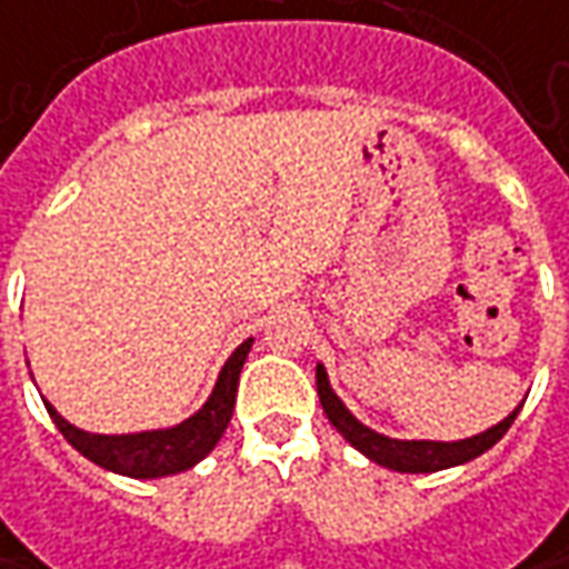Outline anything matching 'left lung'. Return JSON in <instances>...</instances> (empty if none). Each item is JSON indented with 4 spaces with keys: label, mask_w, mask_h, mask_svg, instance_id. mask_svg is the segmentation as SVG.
<instances>
[{
    "label": "left lung",
    "mask_w": 569,
    "mask_h": 569,
    "mask_svg": "<svg viewBox=\"0 0 569 569\" xmlns=\"http://www.w3.org/2000/svg\"><path fill=\"white\" fill-rule=\"evenodd\" d=\"M315 378H318V397H321V406L330 425L359 453H365L368 460L378 462L383 469H393V472H438V469H450V466H462V462L476 460V457H481L485 450H491L507 435V428L513 425L517 412L522 409V402H519L507 419L491 425L481 435L462 438V441H397V438H387V435L371 431L368 425H362L346 409L343 400L333 393V387L327 381V371H323L321 362H318Z\"/></svg>",
    "instance_id": "8db88e82"
}]
</instances>
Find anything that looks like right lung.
<instances>
[{
    "mask_svg": "<svg viewBox=\"0 0 569 569\" xmlns=\"http://www.w3.org/2000/svg\"><path fill=\"white\" fill-rule=\"evenodd\" d=\"M254 340H246L229 359L223 371L217 378L213 393L207 402L188 416L186 421L172 425V428H157V431H138V435H90L74 428L66 421L50 402L43 400L50 419L62 431V438L90 462L103 466L109 472H119L128 479H163L186 472L194 462H201L223 438L226 425L232 419V406H236V390H239V375L248 359V349Z\"/></svg>",
    "mask_w": 569,
    "mask_h": 569,
    "instance_id": "1",
    "label": "right lung"
}]
</instances>
